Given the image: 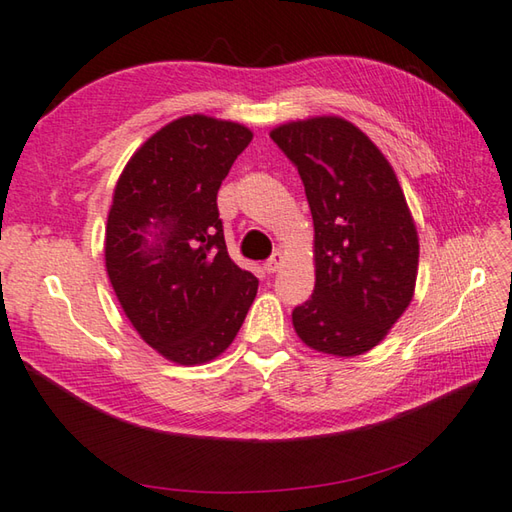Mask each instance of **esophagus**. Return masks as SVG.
<instances>
[{"instance_id": "1", "label": "esophagus", "mask_w": 512, "mask_h": 512, "mask_svg": "<svg viewBox=\"0 0 512 512\" xmlns=\"http://www.w3.org/2000/svg\"><path fill=\"white\" fill-rule=\"evenodd\" d=\"M282 264H284V255L277 250V253H273V257H270L264 264V268H266V273H277V270L282 268Z\"/></svg>"}]
</instances>
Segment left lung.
I'll list each match as a JSON object with an SVG mask.
<instances>
[{
	"instance_id": "1",
	"label": "left lung",
	"mask_w": 512,
	"mask_h": 512,
	"mask_svg": "<svg viewBox=\"0 0 512 512\" xmlns=\"http://www.w3.org/2000/svg\"><path fill=\"white\" fill-rule=\"evenodd\" d=\"M270 137L297 166L315 226V290L293 310L295 333L317 353L362 355L415 295L419 237L404 190L344 117L297 119Z\"/></svg>"
}]
</instances>
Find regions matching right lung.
I'll return each instance as SVG.
<instances>
[{
	"mask_svg": "<svg viewBox=\"0 0 512 512\" xmlns=\"http://www.w3.org/2000/svg\"><path fill=\"white\" fill-rule=\"evenodd\" d=\"M253 133L208 115L159 128L128 159L106 224V273L159 355L206 364L233 344L257 277L228 257L217 190Z\"/></svg>",
	"mask_w": 512,
	"mask_h": 512,
	"instance_id": "obj_1",
	"label": "right lung"
}]
</instances>
